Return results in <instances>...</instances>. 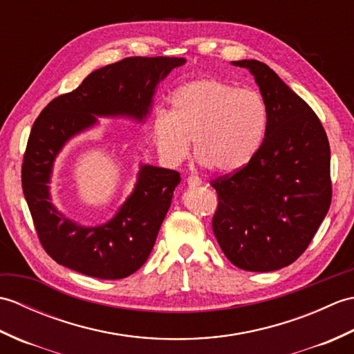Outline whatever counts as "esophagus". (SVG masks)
<instances>
[{
	"label": "esophagus",
	"instance_id": "obj_1",
	"mask_svg": "<svg viewBox=\"0 0 354 354\" xmlns=\"http://www.w3.org/2000/svg\"><path fill=\"white\" fill-rule=\"evenodd\" d=\"M185 183L189 184V187H199V185L202 184L201 178H199V176H196V175H190V176H187V178H185Z\"/></svg>",
	"mask_w": 354,
	"mask_h": 354
}]
</instances>
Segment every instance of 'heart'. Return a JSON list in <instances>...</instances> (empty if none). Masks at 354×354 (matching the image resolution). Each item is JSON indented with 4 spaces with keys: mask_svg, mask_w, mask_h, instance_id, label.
<instances>
[{
    "mask_svg": "<svg viewBox=\"0 0 354 354\" xmlns=\"http://www.w3.org/2000/svg\"><path fill=\"white\" fill-rule=\"evenodd\" d=\"M268 108L254 89L217 79H199L171 97L169 114L153 120V138L164 160L181 162L193 141L201 164L231 173L250 162L265 138Z\"/></svg>",
    "mask_w": 354,
    "mask_h": 354,
    "instance_id": "b5f03b06",
    "label": "heart"
}]
</instances>
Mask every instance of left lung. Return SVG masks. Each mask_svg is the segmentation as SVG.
<instances>
[{
	"instance_id": "1",
	"label": "left lung",
	"mask_w": 354,
	"mask_h": 354,
	"mask_svg": "<svg viewBox=\"0 0 354 354\" xmlns=\"http://www.w3.org/2000/svg\"><path fill=\"white\" fill-rule=\"evenodd\" d=\"M231 64L254 76L268 127L252 160L212 184L219 198L213 231L232 265L270 272L295 261L324 221L332 202L330 146L317 114L266 64Z\"/></svg>"
}]
</instances>
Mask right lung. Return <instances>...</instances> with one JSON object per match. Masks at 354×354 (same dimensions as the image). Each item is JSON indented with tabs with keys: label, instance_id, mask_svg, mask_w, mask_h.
<instances>
[{
	"label": "right lung",
	"instance_id": "right-lung-1",
	"mask_svg": "<svg viewBox=\"0 0 354 354\" xmlns=\"http://www.w3.org/2000/svg\"><path fill=\"white\" fill-rule=\"evenodd\" d=\"M184 64V57H126L93 71L36 118L22 162V192L44 250L59 265L102 280H120L145 265L181 183L178 171L140 164L133 190L115 216L93 227L74 222L53 204L51 175L62 149L93 129L97 117L145 123L156 86Z\"/></svg>",
	"mask_w": 354,
	"mask_h": 354
}]
</instances>
